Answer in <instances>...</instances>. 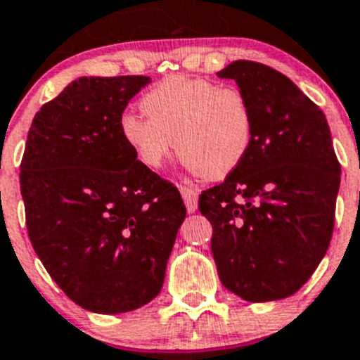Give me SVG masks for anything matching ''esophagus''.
Listing matches in <instances>:
<instances>
[{
  "label": "esophagus",
  "instance_id": "1",
  "mask_svg": "<svg viewBox=\"0 0 360 360\" xmlns=\"http://www.w3.org/2000/svg\"><path fill=\"white\" fill-rule=\"evenodd\" d=\"M179 192H181V195H183V199H184L186 210H188L190 214L198 210V198H199L198 190H193L192 186H183V184H181Z\"/></svg>",
  "mask_w": 360,
  "mask_h": 360
}]
</instances>
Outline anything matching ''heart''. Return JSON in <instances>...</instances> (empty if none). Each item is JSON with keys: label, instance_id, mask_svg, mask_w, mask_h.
<instances>
[{"label": "heart", "instance_id": "1", "mask_svg": "<svg viewBox=\"0 0 360 360\" xmlns=\"http://www.w3.org/2000/svg\"><path fill=\"white\" fill-rule=\"evenodd\" d=\"M146 117L121 115L120 136L146 168H161L174 148L205 179L239 168L254 141V112L239 89L206 77L170 76L143 96Z\"/></svg>", "mask_w": 360, "mask_h": 360}]
</instances>
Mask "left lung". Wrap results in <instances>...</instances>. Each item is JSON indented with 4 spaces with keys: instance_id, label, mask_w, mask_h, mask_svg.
<instances>
[{
    "instance_id": "8db88e82",
    "label": "left lung",
    "mask_w": 360,
    "mask_h": 360,
    "mask_svg": "<svg viewBox=\"0 0 360 360\" xmlns=\"http://www.w3.org/2000/svg\"><path fill=\"white\" fill-rule=\"evenodd\" d=\"M217 76L246 96L255 134L239 168L199 195V212L221 283L245 301H279L326 255L340 165L323 110L284 74L239 59Z\"/></svg>"
}]
</instances>
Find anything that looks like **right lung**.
I'll return each mask as SVG.
<instances>
[{
	"label": "right lung",
	"mask_w": 360,
	"mask_h": 360,
	"mask_svg": "<svg viewBox=\"0 0 360 360\" xmlns=\"http://www.w3.org/2000/svg\"><path fill=\"white\" fill-rule=\"evenodd\" d=\"M146 76L79 77L34 115L21 195L34 252L68 299L96 314L141 308L161 292L186 217L179 190L120 136Z\"/></svg>",
	"instance_id": "add662e5"
}]
</instances>
